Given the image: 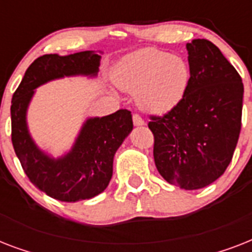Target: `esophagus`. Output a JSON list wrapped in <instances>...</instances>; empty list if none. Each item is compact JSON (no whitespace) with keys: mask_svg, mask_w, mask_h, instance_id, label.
Instances as JSON below:
<instances>
[{"mask_svg":"<svg viewBox=\"0 0 252 252\" xmlns=\"http://www.w3.org/2000/svg\"><path fill=\"white\" fill-rule=\"evenodd\" d=\"M132 119H133V124L136 126H141L145 124V122H144V119L140 116V115L137 114H133V116H132Z\"/></svg>","mask_w":252,"mask_h":252,"instance_id":"obj_1","label":"esophagus"}]
</instances>
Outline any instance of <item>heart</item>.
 <instances>
[{
  "instance_id": "obj_1",
  "label": "heart",
  "mask_w": 252,
  "mask_h": 252,
  "mask_svg": "<svg viewBox=\"0 0 252 252\" xmlns=\"http://www.w3.org/2000/svg\"><path fill=\"white\" fill-rule=\"evenodd\" d=\"M191 73L183 57L156 48L129 53L115 68L120 89L136 91V103L149 114H166L187 93Z\"/></svg>"
}]
</instances>
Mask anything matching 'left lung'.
<instances>
[{"instance_id":"obj_1","label":"left lung","mask_w":252,"mask_h":252,"mask_svg":"<svg viewBox=\"0 0 252 252\" xmlns=\"http://www.w3.org/2000/svg\"><path fill=\"white\" fill-rule=\"evenodd\" d=\"M189 85L175 108L150 116L154 162L170 184L207 187L230 163L241 133L243 84L235 68L207 39L187 43Z\"/></svg>"}]
</instances>
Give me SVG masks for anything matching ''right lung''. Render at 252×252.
<instances>
[{
    "label": "right lung",
    "instance_id": "1",
    "mask_svg": "<svg viewBox=\"0 0 252 252\" xmlns=\"http://www.w3.org/2000/svg\"><path fill=\"white\" fill-rule=\"evenodd\" d=\"M99 64L100 56L94 51L37 57L11 99V141L18 159L35 187L60 201L76 203L106 189L112 178L115 153L133 129L132 115L119 110L87 119L70 152L53 158L33 142L27 126V108L40 85L63 77H95Z\"/></svg>",
    "mask_w": 252,
    "mask_h": 252
}]
</instances>
